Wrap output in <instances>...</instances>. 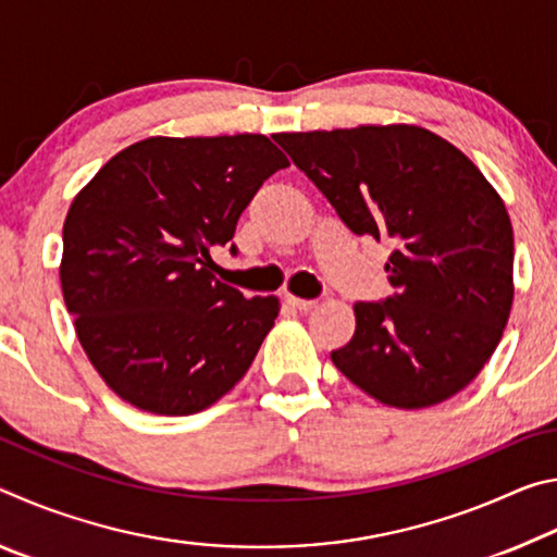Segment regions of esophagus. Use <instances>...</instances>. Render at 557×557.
Masks as SVG:
<instances>
[{
    "label": "esophagus",
    "instance_id": "34e87169",
    "mask_svg": "<svg viewBox=\"0 0 557 557\" xmlns=\"http://www.w3.org/2000/svg\"><path fill=\"white\" fill-rule=\"evenodd\" d=\"M287 305L292 307V309H299V312H312V309L317 307V301L314 299H301V297H287Z\"/></svg>",
    "mask_w": 557,
    "mask_h": 557
}]
</instances>
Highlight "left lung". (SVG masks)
I'll return each instance as SVG.
<instances>
[{
	"label": "left lung",
	"mask_w": 557,
	"mask_h": 557,
	"mask_svg": "<svg viewBox=\"0 0 557 557\" xmlns=\"http://www.w3.org/2000/svg\"><path fill=\"white\" fill-rule=\"evenodd\" d=\"M275 143L356 235L388 240L395 289L356 301L332 361L383 405L420 410L465 391L513 305V228L471 159L418 125L282 132Z\"/></svg>",
	"instance_id": "8db88e82"
}]
</instances>
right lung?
Instances as JSON below:
<instances>
[{"mask_svg":"<svg viewBox=\"0 0 557 557\" xmlns=\"http://www.w3.org/2000/svg\"><path fill=\"white\" fill-rule=\"evenodd\" d=\"M285 166L265 135L147 137L75 196L63 299L92 369L122 400L194 414L250 369L280 299L223 285L211 250L231 243L245 206Z\"/></svg>","mask_w":557,"mask_h":557,"instance_id":"1","label":"right lung"}]
</instances>
